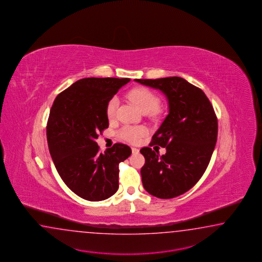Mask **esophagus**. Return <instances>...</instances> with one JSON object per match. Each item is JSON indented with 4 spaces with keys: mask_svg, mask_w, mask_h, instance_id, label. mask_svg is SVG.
Instances as JSON below:
<instances>
[{
    "mask_svg": "<svg viewBox=\"0 0 262 262\" xmlns=\"http://www.w3.org/2000/svg\"><path fill=\"white\" fill-rule=\"evenodd\" d=\"M132 151H133V154H138L139 153V149L138 148H136V147H132Z\"/></svg>",
    "mask_w": 262,
    "mask_h": 262,
    "instance_id": "34e87169",
    "label": "esophagus"
}]
</instances>
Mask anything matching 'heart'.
Instances as JSON below:
<instances>
[{"instance_id":"heart-1","label":"heart","mask_w":262,"mask_h":262,"mask_svg":"<svg viewBox=\"0 0 262 262\" xmlns=\"http://www.w3.org/2000/svg\"><path fill=\"white\" fill-rule=\"evenodd\" d=\"M128 98L138 106L143 113H151L156 110L160 104V99L157 95L153 93L149 89L145 88H134L128 92ZM118 101L116 97L112 98L106 106V114L109 119H113L117 113ZM146 129L143 127L136 126H124L119 132L118 136L121 139L129 143H139L141 138L145 135Z\"/></svg>"}]
</instances>
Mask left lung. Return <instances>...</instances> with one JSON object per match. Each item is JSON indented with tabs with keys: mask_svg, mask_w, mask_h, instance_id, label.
Returning <instances> with one entry per match:
<instances>
[{
	"mask_svg": "<svg viewBox=\"0 0 262 262\" xmlns=\"http://www.w3.org/2000/svg\"><path fill=\"white\" fill-rule=\"evenodd\" d=\"M159 89L168 100L169 114L155 134L152 145L140 152L145 163L141 169L145 191L163 199L179 196L196 184L209 165L215 147L218 123L213 107L200 88L181 77L156 80L135 79Z\"/></svg>",
	"mask_w": 262,
	"mask_h": 262,
	"instance_id": "8db88e82",
	"label": "left lung"
}]
</instances>
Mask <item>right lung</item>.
<instances>
[{
  "mask_svg": "<svg viewBox=\"0 0 262 262\" xmlns=\"http://www.w3.org/2000/svg\"><path fill=\"white\" fill-rule=\"evenodd\" d=\"M128 78H84L59 94L47 123V140L56 170L72 192L89 201L118 189L119 163L132 154L117 143L104 153L96 142L109 126L106 106Z\"/></svg>",
  "mask_w": 262,
  "mask_h": 262,
  "instance_id": "add662e5",
  "label": "right lung"
}]
</instances>
